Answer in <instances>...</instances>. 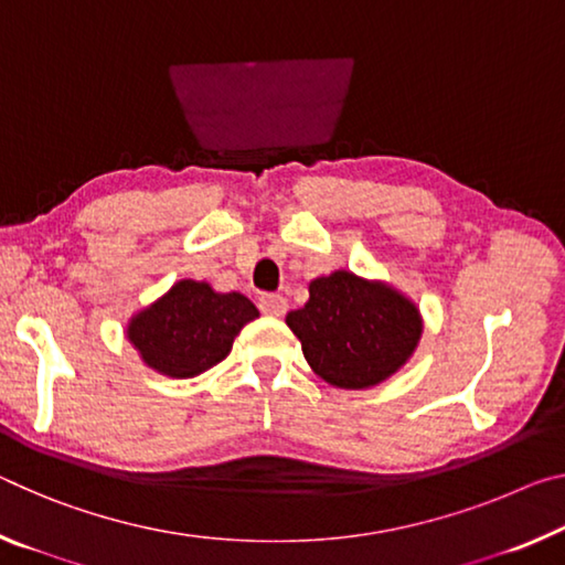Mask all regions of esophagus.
<instances>
[{"label":"esophagus","instance_id":"1","mask_svg":"<svg viewBox=\"0 0 565 565\" xmlns=\"http://www.w3.org/2000/svg\"><path fill=\"white\" fill-rule=\"evenodd\" d=\"M258 309L268 317H284L286 309H289V303H286L281 294H264V297H258Z\"/></svg>","mask_w":565,"mask_h":565}]
</instances>
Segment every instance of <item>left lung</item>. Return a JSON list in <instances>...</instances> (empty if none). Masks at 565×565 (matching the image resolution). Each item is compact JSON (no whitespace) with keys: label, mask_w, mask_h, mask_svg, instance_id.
Returning a JSON list of instances; mask_svg holds the SVG:
<instances>
[{"label":"left lung","mask_w":565,"mask_h":565,"mask_svg":"<svg viewBox=\"0 0 565 565\" xmlns=\"http://www.w3.org/2000/svg\"><path fill=\"white\" fill-rule=\"evenodd\" d=\"M303 356L334 387L364 390L395 374L415 352L423 321L405 297L349 271L309 284V301L286 315Z\"/></svg>","instance_id":"8db88e82"}]
</instances>
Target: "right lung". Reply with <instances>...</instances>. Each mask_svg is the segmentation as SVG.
<instances>
[{"instance_id":"obj_1","label":"right lung","mask_w":565,"mask_h":565,"mask_svg":"<svg viewBox=\"0 0 565 565\" xmlns=\"http://www.w3.org/2000/svg\"><path fill=\"white\" fill-rule=\"evenodd\" d=\"M256 317L244 294H216L185 279L130 321L128 339L148 366L183 380L226 360L241 327Z\"/></svg>"}]
</instances>
